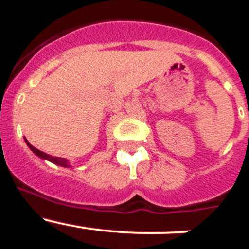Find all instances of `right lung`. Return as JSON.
<instances>
[{
  "label": "right lung",
  "mask_w": 249,
  "mask_h": 249,
  "mask_svg": "<svg viewBox=\"0 0 249 249\" xmlns=\"http://www.w3.org/2000/svg\"><path fill=\"white\" fill-rule=\"evenodd\" d=\"M25 141H26V143H27V146L30 147L31 151L34 152V153H35V155H36V156H38L39 158H42V160H50V162H52V163L58 164V166H62V167H71V166H70V164H68V160H65V158L52 157V156L47 155V153H45V152H42V151H39V149L35 148V147L32 146V144H31L30 142H28V141L26 140V138H25Z\"/></svg>",
  "instance_id": "1"
}]
</instances>
